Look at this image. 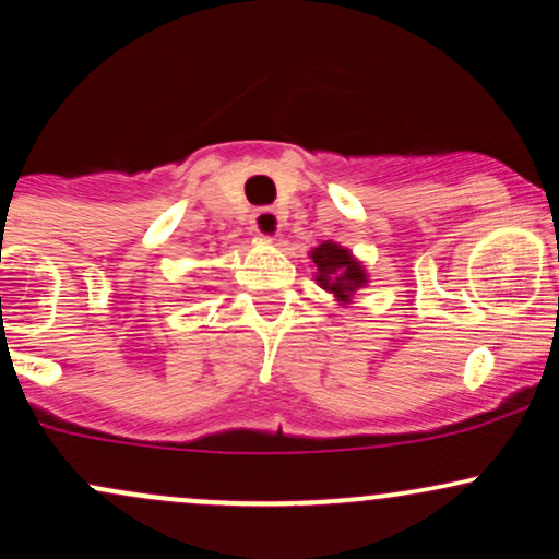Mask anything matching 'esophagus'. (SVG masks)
Returning a JSON list of instances; mask_svg holds the SVG:
<instances>
[{"mask_svg":"<svg viewBox=\"0 0 559 559\" xmlns=\"http://www.w3.org/2000/svg\"><path fill=\"white\" fill-rule=\"evenodd\" d=\"M252 228H254V234L258 236H262V239H275V236H278V230H281V217H278V213H275V210H271V207H262V210H258V213H254V217H252Z\"/></svg>","mask_w":559,"mask_h":559,"instance_id":"esophagus-1","label":"esophagus"}]
</instances>
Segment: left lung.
<instances>
[{"mask_svg":"<svg viewBox=\"0 0 559 559\" xmlns=\"http://www.w3.org/2000/svg\"><path fill=\"white\" fill-rule=\"evenodd\" d=\"M310 260L316 265V281L320 288L333 294V299L349 305L360 288L368 286V271L349 249L336 241H323L310 249Z\"/></svg>","mask_w":559,"mask_h":559,"instance_id":"1","label":"left lung"}]
</instances>
